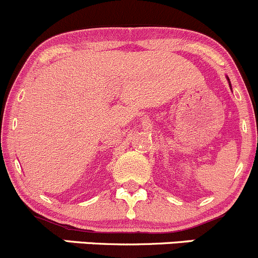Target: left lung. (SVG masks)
<instances>
[{
    "instance_id": "obj_1",
    "label": "left lung",
    "mask_w": 258,
    "mask_h": 258,
    "mask_svg": "<svg viewBox=\"0 0 258 258\" xmlns=\"http://www.w3.org/2000/svg\"><path fill=\"white\" fill-rule=\"evenodd\" d=\"M227 81H228V83H230V79H228V77H227ZM230 87H231V83H230Z\"/></svg>"
}]
</instances>
